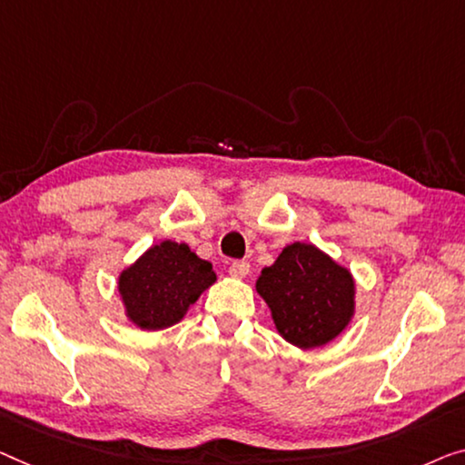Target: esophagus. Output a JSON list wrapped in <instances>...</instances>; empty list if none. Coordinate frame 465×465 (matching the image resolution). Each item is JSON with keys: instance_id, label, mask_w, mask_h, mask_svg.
Listing matches in <instances>:
<instances>
[{"instance_id": "esophagus-1", "label": "esophagus", "mask_w": 465, "mask_h": 465, "mask_svg": "<svg viewBox=\"0 0 465 465\" xmlns=\"http://www.w3.org/2000/svg\"><path fill=\"white\" fill-rule=\"evenodd\" d=\"M251 273V262L248 261H233L230 265V275L238 277V280H244V277Z\"/></svg>"}]
</instances>
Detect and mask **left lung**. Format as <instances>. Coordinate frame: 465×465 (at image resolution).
I'll list each match as a JSON object with an SVG mask.
<instances>
[{"mask_svg":"<svg viewBox=\"0 0 465 465\" xmlns=\"http://www.w3.org/2000/svg\"><path fill=\"white\" fill-rule=\"evenodd\" d=\"M256 292L272 309L277 331L299 349L331 342L355 315L349 269L304 242L286 246L272 267L262 269Z\"/></svg>","mask_w":465,"mask_h":465,"instance_id":"obj_1","label":"left lung"}]
</instances>
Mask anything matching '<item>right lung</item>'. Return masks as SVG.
Segmentation results:
<instances>
[{
  "label": "right lung",
  "mask_w": 465,
  "mask_h": 465,
  "mask_svg": "<svg viewBox=\"0 0 465 465\" xmlns=\"http://www.w3.org/2000/svg\"><path fill=\"white\" fill-rule=\"evenodd\" d=\"M217 282L209 261L188 244L164 240L150 246L119 275L124 315L140 330H164L183 320L206 288Z\"/></svg>",
  "instance_id": "add662e5"
}]
</instances>
